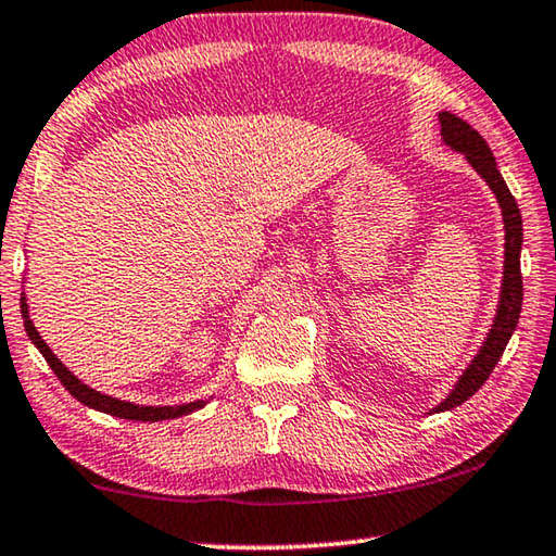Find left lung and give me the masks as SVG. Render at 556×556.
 I'll return each instance as SVG.
<instances>
[{"mask_svg":"<svg viewBox=\"0 0 556 556\" xmlns=\"http://www.w3.org/2000/svg\"><path fill=\"white\" fill-rule=\"evenodd\" d=\"M441 122V139L444 144L466 156V162L476 168L485 184L491 186L497 203L503 211L505 223V269H503V287H501V301H497V312L493 318L491 331H488L481 351L476 353L468 368L460 375L454 390L448 392L446 400H441L431 412H446L464 404L468 397L483 388V382L491 378L493 368L501 361L507 341L517 326L522 308V271H520V250H522V215L513 199L510 188L503 181L501 172H497L495 156L491 147L478 131L451 112H439Z\"/></svg>","mask_w":556,"mask_h":556,"instance_id":"left-lung-1","label":"left lung"}]
</instances>
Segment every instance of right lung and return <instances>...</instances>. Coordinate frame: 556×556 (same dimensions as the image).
I'll return each instance as SVG.
<instances>
[{
	"instance_id": "obj_1",
	"label": "right lung",
	"mask_w": 556,
	"mask_h": 556,
	"mask_svg": "<svg viewBox=\"0 0 556 556\" xmlns=\"http://www.w3.org/2000/svg\"><path fill=\"white\" fill-rule=\"evenodd\" d=\"M22 318H24V328L26 333H29L31 343L39 348V353L46 357V363L51 365V370L55 372V378L63 382V388L68 390L75 400L86 404L90 409H98V412H105L112 414V417H119V419H135V421H162V419H176V417H184V414H191L195 409L203 407V400H195V402H188V404H174V407H144V404H135V402H125V400H117V397H110V394H102L98 390L88 388L86 382H80L75 375L65 368V365L59 361L51 353V348L46 345L43 338L36 331L34 321L29 318V304H26V296L22 294Z\"/></svg>"
}]
</instances>
